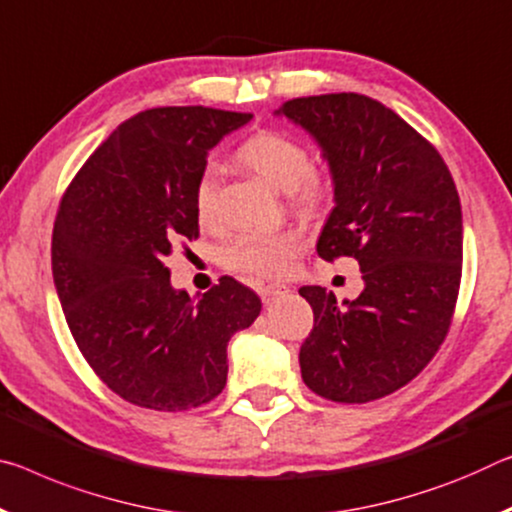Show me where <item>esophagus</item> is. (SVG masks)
<instances>
[{
  "instance_id": "esophagus-1",
  "label": "esophagus",
  "mask_w": 512,
  "mask_h": 512,
  "mask_svg": "<svg viewBox=\"0 0 512 512\" xmlns=\"http://www.w3.org/2000/svg\"><path fill=\"white\" fill-rule=\"evenodd\" d=\"M257 291H259V296H262L264 303H271L273 298H278L280 294H285L287 287L285 285H264V287H259Z\"/></svg>"
}]
</instances>
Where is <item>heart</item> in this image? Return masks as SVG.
<instances>
[{
	"label": "heart",
	"mask_w": 512,
	"mask_h": 512,
	"mask_svg": "<svg viewBox=\"0 0 512 512\" xmlns=\"http://www.w3.org/2000/svg\"><path fill=\"white\" fill-rule=\"evenodd\" d=\"M239 161L273 189L291 193L300 205L314 207L328 196V180L310 164V152L294 136L264 129L243 141L237 150ZM218 168L207 164L193 186V209L202 225L216 221L218 214ZM300 248L296 230L246 232L234 237L223 250V262L230 271L248 278H280L291 269V259Z\"/></svg>",
	"instance_id": "obj_1"
}]
</instances>
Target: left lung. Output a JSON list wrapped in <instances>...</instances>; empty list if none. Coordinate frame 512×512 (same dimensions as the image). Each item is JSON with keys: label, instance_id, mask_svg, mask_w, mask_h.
<instances>
[{"label": "left lung", "instance_id": "obj_1", "mask_svg": "<svg viewBox=\"0 0 512 512\" xmlns=\"http://www.w3.org/2000/svg\"><path fill=\"white\" fill-rule=\"evenodd\" d=\"M275 116L303 127L328 161L335 207L316 253L355 257L364 282L342 303L326 287L298 289L314 312L300 373L328 401L380 399L408 385L449 332L462 271L456 184L440 152L367 95L296 97Z\"/></svg>", "mask_w": 512, "mask_h": 512}]
</instances>
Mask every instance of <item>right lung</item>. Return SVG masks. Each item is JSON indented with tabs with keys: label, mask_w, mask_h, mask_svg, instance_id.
<instances>
[{
	"label": "right lung",
	"mask_w": 512,
	"mask_h": 512,
	"mask_svg": "<svg viewBox=\"0 0 512 512\" xmlns=\"http://www.w3.org/2000/svg\"><path fill=\"white\" fill-rule=\"evenodd\" d=\"M250 120L207 107L141 111L113 129L61 200L52 273L68 328L102 383L141 408L216 399L227 342L262 310L232 278L193 300L164 264L177 241L198 237L193 186L209 150Z\"/></svg>",
	"instance_id": "obj_1"
}]
</instances>
